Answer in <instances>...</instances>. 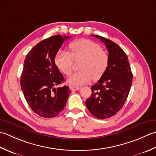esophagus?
I'll list each match as a JSON object with an SVG mask.
<instances>
[{
	"mask_svg": "<svg viewBox=\"0 0 156 156\" xmlns=\"http://www.w3.org/2000/svg\"><path fill=\"white\" fill-rule=\"evenodd\" d=\"M70 89H71V90L72 91H77V90H80L81 87H73V86H71V87H70Z\"/></svg>",
	"mask_w": 156,
	"mask_h": 156,
	"instance_id": "obj_1",
	"label": "esophagus"
}]
</instances>
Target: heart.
<instances>
[{
	"label": "heart",
	"mask_w": 156,
	"mask_h": 156,
	"mask_svg": "<svg viewBox=\"0 0 156 156\" xmlns=\"http://www.w3.org/2000/svg\"><path fill=\"white\" fill-rule=\"evenodd\" d=\"M70 53L59 51L55 62L63 73L69 75L72 72L73 59H82L79 71L68 79V83L73 85H81L90 82L91 79L97 81L106 73L109 65L108 55L98 44L90 40H79L69 46Z\"/></svg>",
	"instance_id": "heart-1"
}]
</instances>
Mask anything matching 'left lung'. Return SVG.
Returning a JSON list of instances; mask_svg holds the SVG:
<instances>
[{"label": "left lung", "instance_id": "left-lung-1", "mask_svg": "<svg viewBox=\"0 0 156 156\" xmlns=\"http://www.w3.org/2000/svg\"><path fill=\"white\" fill-rule=\"evenodd\" d=\"M106 45L109 65L106 73L91 87V95L85 105L99 119L110 118L122 108L132 85L133 73L126 53L118 44L104 37L91 35Z\"/></svg>", "mask_w": 156, "mask_h": 156}]
</instances>
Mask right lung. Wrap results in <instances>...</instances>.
I'll return each instance as SVG.
<instances>
[{
	"mask_svg": "<svg viewBox=\"0 0 156 156\" xmlns=\"http://www.w3.org/2000/svg\"><path fill=\"white\" fill-rule=\"evenodd\" d=\"M70 36H51L36 44L25 59L21 87L34 112L44 118H53L64 109L71 90L56 87L65 81L55 58L62 43Z\"/></svg>",
	"mask_w": 156,
	"mask_h": 156,
	"instance_id": "add662e5",
	"label": "right lung"
}]
</instances>
